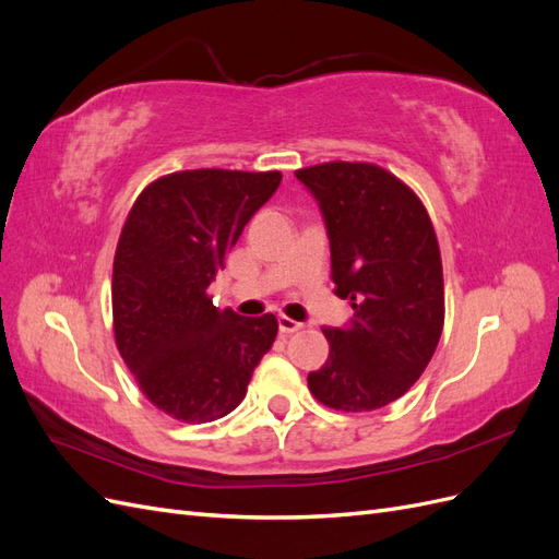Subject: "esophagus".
<instances>
[{
    "mask_svg": "<svg viewBox=\"0 0 559 559\" xmlns=\"http://www.w3.org/2000/svg\"><path fill=\"white\" fill-rule=\"evenodd\" d=\"M277 321H280V333H284V335H292V333H296V331L302 329L300 321H296V319H292V317H286V314H280Z\"/></svg>",
    "mask_w": 559,
    "mask_h": 559,
    "instance_id": "obj_1",
    "label": "esophagus"
}]
</instances>
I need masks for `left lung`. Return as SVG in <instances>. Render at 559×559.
<instances>
[{
    "instance_id": "1",
    "label": "left lung",
    "mask_w": 559,
    "mask_h": 559,
    "mask_svg": "<svg viewBox=\"0 0 559 559\" xmlns=\"http://www.w3.org/2000/svg\"><path fill=\"white\" fill-rule=\"evenodd\" d=\"M296 177L324 216L335 296L349 298L354 310L345 329H321L331 352L308 386L329 408L378 411L419 380L441 341L436 230L411 186L380 165L333 160Z\"/></svg>"
}]
</instances>
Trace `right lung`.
<instances>
[{
  "instance_id": "1",
  "label": "right lung",
  "mask_w": 559,
  "mask_h": 559,
  "mask_svg": "<svg viewBox=\"0 0 559 559\" xmlns=\"http://www.w3.org/2000/svg\"><path fill=\"white\" fill-rule=\"evenodd\" d=\"M282 175L183 170L151 181L118 238L116 347L158 411L202 425L228 415L273 347L275 314L218 310L207 294L249 218Z\"/></svg>"
}]
</instances>
